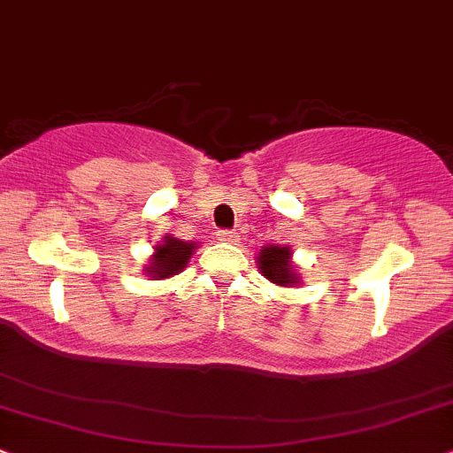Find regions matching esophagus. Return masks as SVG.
<instances>
[{
    "mask_svg": "<svg viewBox=\"0 0 453 453\" xmlns=\"http://www.w3.org/2000/svg\"><path fill=\"white\" fill-rule=\"evenodd\" d=\"M218 242L222 243H237L239 235L235 231H218Z\"/></svg>",
    "mask_w": 453,
    "mask_h": 453,
    "instance_id": "obj_1",
    "label": "esophagus"
}]
</instances>
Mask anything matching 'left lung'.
<instances>
[{"instance_id":"8db88e82","label":"left lung","mask_w":453,"mask_h":453,"mask_svg":"<svg viewBox=\"0 0 453 453\" xmlns=\"http://www.w3.org/2000/svg\"><path fill=\"white\" fill-rule=\"evenodd\" d=\"M256 265H258L262 275L269 281L277 283V286L294 288L300 283V275L292 265V250L288 245H266V248H262L258 258H256Z\"/></svg>"}]
</instances>
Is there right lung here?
Listing matches in <instances>:
<instances>
[{"mask_svg":"<svg viewBox=\"0 0 453 453\" xmlns=\"http://www.w3.org/2000/svg\"><path fill=\"white\" fill-rule=\"evenodd\" d=\"M195 248H197L195 243L165 235L164 242L155 245V254L149 265L144 266V273H147L150 279H167L172 275H178V273L188 265Z\"/></svg>","mask_w":453,"mask_h":453,"instance_id":"1","label":"right lung"}]
</instances>
